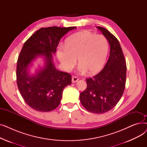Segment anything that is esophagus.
I'll return each instance as SVG.
<instances>
[{
    "label": "esophagus",
    "mask_w": 147,
    "mask_h": 147,
    "mask_svg": "<svg viewBox=\"0 0 147 147\" xmlns=\"http://www.w3.org/2000/svg\"><path fill=\"white\" fill-rule=\"evenodd\" d=\"M79 80V78L76 76H73L72 77V83H76Z\"/></svg>",
    "instance_id": "esophagus-1"
}]
</instances>
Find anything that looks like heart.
I'll return each mask as SVG.
<instances>
[{
	"label": "heart",
	"mask_w": 147,
	"mask_h": 147,
	"mask_svg": "<svg viewBox=\"0 0 147 147\" xmlns=\"http://www.w3.org/2000/svg\"><path fill=\"white\" fill-rule=\"evenodd\" d=\"M109 43L105 36L88 32H80L68 37L64 46H60L58 58L63 68L69 71L77 59L81 73L87 70L90 74L98 72L104 66L108 55Z\"/></svg>",
	"instance_id": "b5f03b06"
}]
</instances>
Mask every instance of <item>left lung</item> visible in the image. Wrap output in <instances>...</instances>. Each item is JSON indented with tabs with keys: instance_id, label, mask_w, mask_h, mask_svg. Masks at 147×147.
Instances as JSON below:
<instances>
[{
	"instance_id": "8db88e82",
	"label": "left lung",
	"mask_w": 147,
	"mask_h": 147,
	"mask_svg": "<svg viewBox=\"0 0 147 147\" xmlns=\"http://www.w3.org/2000/svg\"><path fill=\"white\" fill-rule=\"evenodd\" d=\"M110 45L109 59L102 70L86 79L87 88L80 94L82 105L89 112L103 114L113 109L123 94L126 79V63L117 38L109 31L97 27Z\"/></svg>"
}]
</instances>
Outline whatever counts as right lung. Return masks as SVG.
I'll return each instance as SVG.
<instances>
[{"instance_id": "right-lung-1", "label": "right lung", "mask_w": 147, "mask_h": 147, "mask_svg": "<svg viewBox=\"0 0 147 147\" xmlns=\"http://www.w3.org/2000/svg\"><path fill=\"white\" fill-rule=\"evenodd\" d=\"M76 27L41 28L24 43L18 58L17 83L20 94L32 109L42 112L55 110L59 105L65 87L71 83V76L58 71L52 62L61 37ZM38 55L45 57V67L34 76L27 68Z\"/></svg>"}]
</instances>
